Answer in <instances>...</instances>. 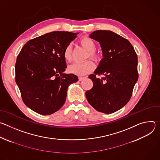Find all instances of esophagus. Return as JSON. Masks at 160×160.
Returning <instances> with one entry per match:
<instances>
[{"label":"esophagus","instance_id":"esophagus-1","mask_svg":"<svg viewBox=\"0 0 160 160\" xmlns=\"http://www.w3.org/2000/svg\"><path fill=\"white\" fill-rule=\"evenodd\" d=\"M84 78H85V77H78L79 81H82V80H83Z\"/></svg>","mask_w":160,"mask_h":160}]
</instances>
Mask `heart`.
I'll list each match as a JSON object with an SVG mask.
<instances>
[{
    "label": "heart",
    "mask_w": 160,
    "mask_h": 160,
    "mask_svg": "<svg viewBox=\"0 0 160 160\" xmlns=\"http://www.w3.org/2000/svg\"><path fill=\"white\" fill-rule=\"evenodd\" d=\"M82 47L88 51L89 58L93 59L98 58V54L94 51L96 45L93 40L88 37H83L80 41ZM64 58L66 61L70 62L72 59V47L69 45L64 51ZM94 69V64L91 61H86L83 62H75L69 67V71L73 74L77 75H84L92 72Z\"/></svg>",
    "instance_id": "heart-1"
}]
</instances>
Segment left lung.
Instances as JSON below:
<instances>
[{
    "label": "left lung",
    "instance_id": "obj_1",
    "mask_svg": "<svg viewBox=\"0 0 160 160\" xmlns=\"http://www.w3.org/2000/svg\"><path fill=\"white\" fill-rule=\"evenodd\" d=\"M89 37L101 45L102 59L88 78L93 87L85 96L96 110L106 114L115 112L129 101L138 80V56L129 41L109 30H97ZM96 74H103L101 79Z\"/></svg>",
    "mask_w": 160,
    "mask_h": 160
}]
</instances>
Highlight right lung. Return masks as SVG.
I'll use <instances>...</instances> for the list:
<instances>
[{
	"instance_id": "add662e5",
	"label": "right lung",
	"mask_w": 160,
	"mask_h": 160,
	"mask_svg": "<svg viewBox=\"0 0 160 160\" xmlns=\"http://www.w3.org/2000/svg\"><path fill=\"white\" fill-rule=\"evenodd\" d=\"M79 33L52 32L29 40L17 57L16 82L24 103L35 112L49 115L64 104L68 88L78 80L64 73L65 48Z\"/></svg>"
}]
</instances>
